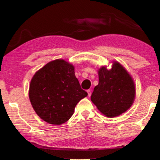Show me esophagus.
<instances>
[{
    "mask_svg": "<svg viewBox=\"0 0 160 160\" xmlns=\"http://www.w3.org/2000/svg\"><path fill=\"white\" fill-rule=\"evenodd\" d=\"M87 92H88V96H89V97H90V96H91V90H87Z\"/></svg>",
    "mask_w": 160,
    "mask_h": 160,
    "instance_id": "1",
    "label": "esophagus"
}]
</instances>
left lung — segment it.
<instances>
[{"instance_id":"8db88e82","label":"left lung","mask_w":160,"mask_h":160,"mask_svg":"<svg viewBox=\"0 0 160 160\" xmlns=\"http://www.w3.org/2000/svg\"><path fill=\"white\" fill-rule=\"evenodd\" d=\"M98 84L94 88L91 101L108 117L125 113L134 101V82L121 64L113 62L112 68L102 67L98 70Z\"/></svg>"}]
</instances>
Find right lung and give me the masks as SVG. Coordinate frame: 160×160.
<instances>
[{
  "mask_svg": "<svg viewBox=\"0 0 160 160\" xmlns=\"http://www.w3.org/2000/svg\"><path fill=\"white\" fill-rule=\"evenodd\" d=\"M87 96L75 76L73 65L63 59L47 63L29 84V97L35 113L55 125L68 121L78 102Z\"/></svg>",
  "mask_w": 160,
  "mask_h": 160,
  "instance_id": "right-lung-1",
  "label": "right lung"
}]
</instances>
